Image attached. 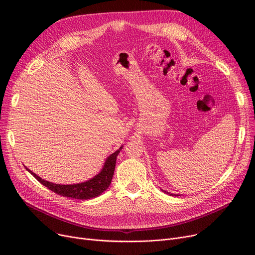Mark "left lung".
Returning <instances> with one entry per match:
<instances>
[{
    "instance_id": "obj_1",
    "label": "left lung",
    "mask_w": 255,
    "mask_h": 255,
    "mask_svg": "<svg viewBox=\"0 0 255 255\" xmlns=\"http://www.w3.org/2000/svg\"><path fill=\"white\" fill-rule=\"evenodd\" d=\"M167 193H168V192H167ZM168 194H169V193H168ZM171 195H172V194H171ZM175 195H176V194H175Z\"/></svg>"
}]
</instances>
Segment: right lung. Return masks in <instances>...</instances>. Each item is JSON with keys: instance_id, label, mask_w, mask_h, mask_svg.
Returning <instances> with one entry per match:
<instances>
[{"instance_id": "obj_1", "label": "right lung", "mask_w": 255, "mask_h": 255, "mask_svg": "<svg viewBox=\"0 0 255 255\" xmlns=\"http://www.w3.org/2000/svg\"><path fill=\"white\" fill-rule=\"evenodd\" d=\"M123 146L113 153L109 158L106 159V162L104 164L103 169L101 170L100 173H98L97 176L94 177L88 182L85 183H80V184H74V185H60V184H53L47 181L42 180L40 177L30 169H28L32 175L37 179L42 185L52 192H55L59 195L66 196L69 198H76V199H90L94 198L98 195H100L102 192H104L109 186L111 185L113 176H114V171L116 167V161H117V156L119 155L120 151L122 150Z\"/></svg>"}]
</instances>
